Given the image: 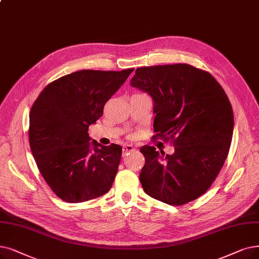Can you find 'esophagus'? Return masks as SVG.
I'll return each instance as SVG.
<instances>
[{
  "instance_id": "esophagus-1",
  "label": "esophagus",
  "mask_w": 259,
  "mask_h": 259,
  "mask_svg": "<svg viewBox=\"0 0 259 259\" xmlns=\"http://www.w3.org/2000/svg\"><path fill=\"white\" fill-rule=\"evenodd\" d=\"M137 149H136V147H133V145H125L122 147V152L123 153H129V152H133V151H136Z\"/></svg>"
}]
</instances>
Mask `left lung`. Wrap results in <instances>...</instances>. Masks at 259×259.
<instances>
[{
  "label": "left lung",
  "instance_id": "obj_1",
  "mask_svg": "<svg viewBox=\"0 0 259 259\" xmlns=\"http://www.w3.org/2000/svg\"><path fill=\"white\" fill-rule=\"evenodd\" d=\"M130 84L152 98L155 137L172 139L175 152L151 146L140 181L145 193L183 205L203 195L227 160L234 129L228 95L209 73L185 63L139 67Z\"/></svg>",
  "mask_w": 259,
  "mask_h": 259
}]
</instances>
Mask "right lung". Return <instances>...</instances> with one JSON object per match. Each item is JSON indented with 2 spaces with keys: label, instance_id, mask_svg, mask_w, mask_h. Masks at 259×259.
Listing matches in <instances>:
<instances>
[{
  "label": "right lung",
  "instance_id": "1",
  "mask_svg": "<svg viewBox=\"0 0 259 259\" xmlns=\"http://www.w3.org/2000/svg\"><path fill=\"white\" fill-rule=\"evenodd\" d=\"M134 69L82 70L44 88L29 113V145L39 171L60 199L80 203L108 193L121 159V147L89 137V126Z\"/></svg>",
  "mask_w": 259,
  "mask_h": 259
}]
</instances>
